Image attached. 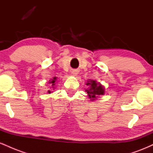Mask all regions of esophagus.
Listing matches in <instances>:
<instances>
[{
  "label": "esophagus",
  "mask_w": 153,
  "mask_h": 153,
  "mask_svg": "<svg viewBox=\"0 0 153 153\" xmlns=\"http://www.w3.org/2000/svg\"><path fill=\"white\" fill-rule=\"evenodd\" d=\"M72 74H73V75H76L77 74H78V71H72Z\"/></svg>",
  "instance_id": "1"
}]
</instances>
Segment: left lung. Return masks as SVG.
Masks as SVG:
<instances>
[{"label":"left lung","mask_w":153,"mask_h":153,"mask_svg":"<svg viewBox=\"0 0 153 153\" xmlns=\"http://www.w3.org/2000/svg\"><path fill=\"white\" fill-rule=\"evenodd\" d=\"M86 85L88 88L85 89L87 96L91 101H94L99 98L100 96H103L105 94V88L99 82L96 80H87Z\"/></svg>","instance_id":"8db88e82"}]
</instances>
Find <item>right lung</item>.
Segmentation results:
<instances>
[{
    "label": "right lung",
    "mask_w": 153,
    "mask_h": 153,
    "mask_svg": "<svg viewBox=\"0 0 153 153\" xmlns=\"http://www.w3.org/2000/svg\"><path fill=\"white\" fill-rule=\"evenodd\" d=\"M56 79H57V78L56 77H54L53 78H51L50 80L49 81V84H50V85H51L50 88H53L54 89L55 88V82H56ZM52 93V91H48V94H51Z\"/></svg>",
    "instance_id": "right-lung-1"
}]
</instances>
